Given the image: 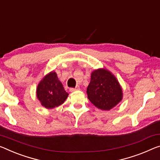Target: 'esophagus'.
I'll return each mask as SVG.
<instances>
[{"label": "esophagus", "instance_id": "34e87169", "mask_svg": "<svg viewBox=\"0 0 160 160\" xmlns=\"http://www.w3.org/2000/svg\"><path fill=\"white\" fill-rule=\"evenodd\" d=\"M79 90V88H70V92H75V91H76V90Z\"/></svg>", "mask_w": 160, "mask_h": 160}]
</instances>
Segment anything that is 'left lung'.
Wrapping results in <instances>:
<instances>
[{
  "mask_svg": "<svg viewBox=\"0 0 160 160\" xmlns=\"http://www.w3.org/2000/svg\"><path fill=\"white\" fill-rule=\"evenodd\" d=\"M87 93L90 102L102 110H110L122 98V88L118 80L112 73L105 69L92 72Z\"/></svg>",
  "mask_w": 160,
  "mask_h": 160,
  "instance_id": "obj_1",
  "label": "left lung"
}]
</instances>
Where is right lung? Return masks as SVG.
Returning <instances> with one entry per match:
<instances>
[{
    "mask_svg": "<svg viewBox=\"0 0 160 160\" xmlns=\"http://www.w3.org/2000/svg\"><path fill=\"white\" fill-rule=\"evenodd\" d=\"M68 96V94L65 92L55 72H51L45 76L38 86L37 98L42 105L48 109L62 105Z\"/></svg>",
    "mask_w": 160,
    "mask_h": 160,
    "instance_id": "right-lung-1",
    "label": "right lung"
}]
</instances>
